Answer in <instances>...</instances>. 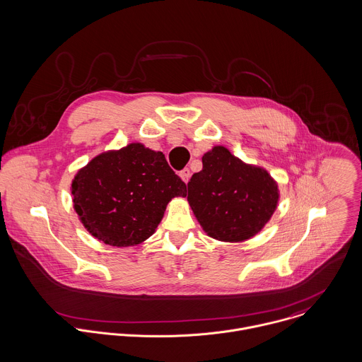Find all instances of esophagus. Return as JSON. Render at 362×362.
<instances>
[{"label": "esophagus", "mask_w": 362, "mask_h": 362, "mask_svg": "<svg viewBox=\"0 0 362 362\" xmlns=\"http://www.w3.org/2000/svg\"><path fill=\"white\" fill-rule=\"evenodd\" d=\"M179 176L182 177V180L185 182V183H187L189 180H190V176H192V172H190V169L189 168H185L183 170H180L179 172Z\"/></svg>", "instance_id": "1"}]
</instances>
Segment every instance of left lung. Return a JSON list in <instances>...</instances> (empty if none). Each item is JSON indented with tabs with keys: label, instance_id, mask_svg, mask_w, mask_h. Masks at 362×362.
<instances>
[{
	"label": "left lung",
	"instance_id": "left-lung-1",
	"mask_svg": "<svg viewBox=\"0 0 362 362\" xmlns=\"http://www.w3.org/2000/svg\"><path fill=\"white\" fill-rule=\"evenodd\" d=\"M187 200L214 239L242 242L267 223L279 203V187L267 170L243 163L225 146L203 156V169L187 183Z\"/></svg>",
	"mask_w": 362,
	"mask_h": 362
}]
</instances>
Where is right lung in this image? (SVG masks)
Segmentation results:
<instances>
[{
  "instance_id": "obj_1",
  "label": "right lung",
  "mask_w": 362,
  "mask_h": 362,
  "mask_svg": "<svg viewBox=\"0 0 362 362\" xmlns=\"http://www.w3.org/2000/svg\"><path fill=\"white\" fill-rule=\"evenodd\" d=\"M74 209L96 239L117 247L144 242L185 182L162 152L139 143L93 158L74 177Z\"/></svg>"
}]
</instances>
